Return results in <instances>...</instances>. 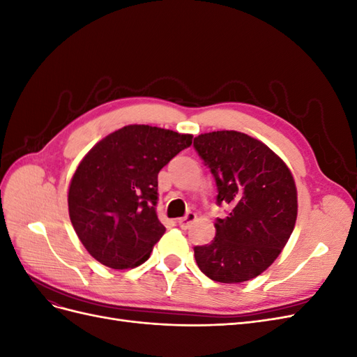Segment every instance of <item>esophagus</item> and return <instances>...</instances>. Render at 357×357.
<instances>
[{"instance_id": "obj_1", "label": "esophagus", "mask_w": 357, "mask_h": 357, "mask_svg": "<svg viewBox=\"0 0 357 357\" xmlns=\"http://www.w3.org/2000/svg\"><path fill=\"white\" fill-rule=\"evenodd\" d=\"M197 219V214L195 213H192V211H189L185 218H181V219H178L177 222H178V225L181 226L183 229H188L189 226H190V223Z\"/></svg>"}]
</instances>
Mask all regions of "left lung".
Here are the masks:
<instances>
[{
  "mask_svg": "<svg viewBox=\"0 0 357 357\" xmlns=\"http://www.w3.org/2000/svg\"><path fill=\"white\" fill-rule=\"evenodd\" d=\"M218 186L210 244L193 247L197 264L219 283H243L262 274L289 241L298 214L296 186L284 162L259 139L236 131H214L193 139Z\"/></svg>",
  "mask_w": 357,
  "mask_h": 357,
  "instance_id": "1",
  "label": "left lung"
}]
</instances>
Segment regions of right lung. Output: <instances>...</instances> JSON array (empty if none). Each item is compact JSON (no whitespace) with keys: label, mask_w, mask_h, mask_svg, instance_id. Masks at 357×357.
<instances>
[{"label":"right lung","mask_w":357,"mask_h":357,"mask_svg":"<svg viewBox=\"0 0 357 357\" xmlns=\"http://www.w3.org/2000/svg\"><path fill=\"white\" fill-rule=\"evenodd\" d=\"M192 135L129 125L95 144L75 169L68 190L73 228L102 265L144 264L165 232L158 219V174Z\"/></svg>","instance_id":"add662e5"}]
</instances>
